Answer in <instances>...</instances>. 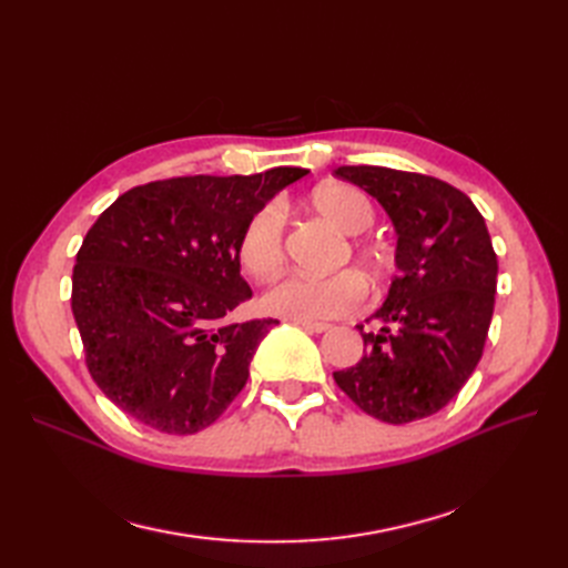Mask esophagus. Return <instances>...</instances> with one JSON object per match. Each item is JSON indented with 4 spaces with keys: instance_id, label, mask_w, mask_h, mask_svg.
I'll use <instances>...</instances> for the list:
<instances>
[{
    "instance_id": "34e87169",
    "label": "esophagus",
    "mask_w": 568,
    "mask_h": 568,
    "mask_svg": "<svg viewBox=\"0 0 568 568\" xmlns=\"http://www.w3.org/2000/svg\"><path fill=\"white\" fill-rule=\"evenodd\" d=\"M296 324L301 326V329L311 332V334H322V332H326L332 326V324H326V322H305V320H296Z\"/></svg>"
}]
</instances>
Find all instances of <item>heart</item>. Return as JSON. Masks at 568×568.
<instances>
[{
    "label": "heart",
    "mask_w": 568,
    "mask_h": 568,
    "mask_svg": "<svg viewBox=\"0 0 568 568\" xmlns=\"http://www.w3.org/2000/svg\"><path fill=\"white\" fill-rule=\"evenodd\" d=\"M311 209L343 236H357L374 225V209L359 189L332 182L311 194ZM239 261L257 282H272L284 267V211L280 203H265L244 222L236 242ZM351 261L369 280H379L388 267L384 251L369 244L348 242L341 248L338 263ZM365 301V284L355 272H336L329 277H286L272 286L263 305L265 311L288 320H332L353 313Z\"/></svg>",
    "instance_id": "obj_1"
}]
</instances>
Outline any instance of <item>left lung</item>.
I'll use <instances>...</instances> for the list:
<instances>
[{
    "mask_svg": "<svg viewBox=\"0 0 568 568\" xmlns=\"http://www.w3.org/2000/svg\"><path fill=\"white\" fill-rule=\"evenodd\" d=\"M334 175L384 205L398 246L379 332L357 329L365 355L334 382L367 415L407 424L436 415L484 355L495 305L497 255L484 215L453 184L382 165H341Z\"/></svg>",
    "mask_w": 568,
    "mask_h": 568,
    "instance_id": "8db88e82",
    "label": "left lung"
}]
</instances>
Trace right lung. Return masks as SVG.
Returning <instances> with one entry per match:
<instances>
[{
  "mask_svg": "<svg viewBox=\"0 0 568 568\" xmlns=\"http://www.w3.org/2000/svg\"><path fill=\"white\" fill-rule=\"evenodd\" d=\"M303 175L272 168L159 180L97 217L75 257L71 307L92 379L125 415L189 436L246 386L277 320L230 322L251 298L236 242L248 215Z\"/></svg>",
  "mask_w": 568,
  "mask_h": 568,
  "instance_id": "1",
  "label": "right lung"
}]
</instances>
